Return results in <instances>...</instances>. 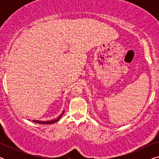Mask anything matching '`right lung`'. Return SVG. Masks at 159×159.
Here are the masks:
<instances>
[{"label":"right lung","instance_id":"right-lung-1","mask_svg":"<svg viewBox=\"0 0 159 159\" xmlns=\"http://www.w3.org/2000/svg\"><path fill=\"white\" fill-rule=\"evenodd\" d=\"M64 111L62 112V114H61L60 116H58L57 119H53V120H51V121H42L33 120V121H33V122H35V123H38V124H43V125H48V124H53V123H55V122H56V121H58V120H59L61 117L62 116V115L64 114Z\"/></svg>","mask_w":159,"mask_h":159}]
</instances>
